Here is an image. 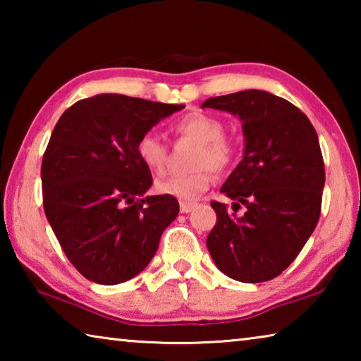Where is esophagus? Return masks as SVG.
<instances>
[{"label":"esophagus","instance_id":"1","mask_svg":"<svg viewBox=\"0 0 361 361\" xmlns=\"http://www.w3.org/2000/svg\"><path fill=\"white\" fill-rule=\"evenodd\" d=\"M195 207V202H180V212L189 213Z\"/></svg>","mask_w":361,"mask_h":361}]
</instances>
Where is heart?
I'll return each instance as SVG.
<instances>
[{"instance_id":"b5f03b06","label":"heart","mask_w":361,"mask_h":361,"mask_svg":"<svg viewBox=\"0 0 361 361\" xmlns=\"http://www.w3.org/2000/svg\"><path fill=\"white\" fill-rule=\"evenodd\" d=\"M178 138H188L197 143L191 157V172L172 175L157 181L159 192L173 195L176 199L192 200L202 194L215 181V172L223 173L232 167L237 159L239 146L228 133L223 122L205 113H189L172 126ZM135 152L142 166L152 175H162L167 167L169 148L152 132L138 137Z\"/></svg>"}]
</instances>
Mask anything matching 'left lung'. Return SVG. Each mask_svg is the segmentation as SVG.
Returning <instances> with one entry per match:
<instances>
[{
  "mask_svg": "<svg viewBox=\"0 0 361 361\" xmlns=\"http://www.w3.org/2000/svg\"><path fill=\"white\" fill-rule=\"evenodd\" d=\"M202 108L237 114L245 152L221 188L234 200H212L216 224L207 248L226 276L259 283L280 276L309 240L322 210L325 164L319 137L301 109L264 90L212 97ZM243 204L246 213L237 216Z\"/></svg>",
  "mask_w": 361,
  "mask_h": 361,
  "instance_id": "1",
  "label": "left lung"
}]
</instances>
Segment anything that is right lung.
I'll list each match as a JSON object with an SVG mask.
<instances>
[{"label": "right lung", "mask_w": 361, "mask_h": 361, "mask_svg": "<svg viewBox=\"0 0 361 361\" xmlns=\"http://www.w3.org/2000/svg\"><path fill=\"white\" fill-rule=\"evenodd\" d=\"M183 105L102 94L60 116L42 156V205L66 258L100 285L148 266L180 212L173 195L143 194L152 176L138 161V137Z\"/></svg>", "instance_id": "add662e5"}]
</instances>
